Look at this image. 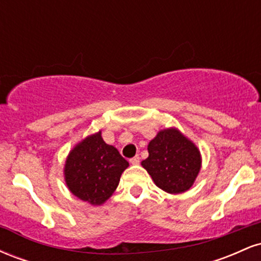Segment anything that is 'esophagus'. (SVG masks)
<instances>
[{"mask_svg":"<svg viewBox=\"0 0 261 261\" xmlns=\"http://www.w3.org/2000/svg\"><path fill=\"white\" fill-rule=\"evenodd\" d=\"M130 163L133 164V166H137V164L140 163V157H139V155H135L134 158H131Z\"/></svg>","mask_w":261,"mask_h":261,"instance_id":"34e87169","label":"esophagus"}]
</instances>
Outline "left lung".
Listing matches in <instances>:
<instances>
[{
  "label": "left lung",
  "mask_w": 261,
  "mask_h": 261,
  "mask_svg": "<svg viewBox=\"0 0 261 261\" xmlns=\"http://www.w3.org/2000/svg\"><path fill=\"white\" fill-rule=\"evenodd\" d=\"M147 149L148 157L141 166L158 188L168 194H181L193 187L201 169V153L179 128L160 130Z\"/></svg>",
  "instance_id": "8db88e82"
}]
</instances>
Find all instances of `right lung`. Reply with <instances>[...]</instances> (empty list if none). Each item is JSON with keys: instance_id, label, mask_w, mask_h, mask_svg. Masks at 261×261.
Wrapping results in <instances>:
<instances>
[{"instance_id": "obj_1", "label": "right lung", "mask_w": 261, "mask_h": 261, "mask_svg": "<svg viewBox=\"0 0 261 261\" xmlns=\"http://www.w3.org/2000/svg\"><path fill=\"white\" fill-rule=\"evenodd\" d=\"M128 167L114 146L101 137V130L80 141L67 154L64 167L65 182L71 194L91 203L103 205L118 188Z\"/></svg>"}]
</instances>
